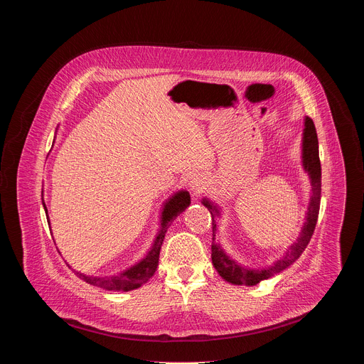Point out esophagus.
I'll use <instances>...</instances> for the list:
<instances>
[{
    "instance_id": "obj_1",
    "label": "esophagus",
    "mask_w": 364,
    "mask_h": 364,
    "mask_svg": "<svg viewBox=\"0 0 364 364\" xmlns=\"http://www.w3.org/2000/svg\"><path fill=\"white\" fill-rule=\"evenodd\" d=\"M188 187L193 193H203L207 188V180L201 174H193L188 181Z\"/></svg>"
}]
</instances>
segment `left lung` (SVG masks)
<instances>
[{
	"instance_id": "obj_1",
	"label": "left lung",
	"mask_w": 364,
	"mask_h": 364,
	"mask_svg": "<svg viewBox=\"0 0 364 364\" xmlns=\"http://www.w3.org/2000/svg\"><path fill=\"white\" fill-rule=\"evenodd\" d=\"M304 132H302V166L304 170L308 173L309 180H311V198H309V205H308V212H306V222L302 226L301 235L296 239L294 245L289 246V249L285 252V255L277 261L274 265L269 268H262V269H250L245 268L240 264L226 255V252L222 249V246L216 242V220L215 218L220 215L219 207L212 203L210 200L203 198V204L209 209L212 215V226H213V242H212V262L215 269L219 272V275L235 285H256L264 279H268L288 267H291L296 259L301 256V253L305 250L306 245L311 240V236L314 233L317 219H318V212H320V201H321V164H320V157H318V138H317V131L316 125L311 118L304 119Z\"/></svg>"
}]
</instances>
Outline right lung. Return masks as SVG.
Returning a JSON list of instances; mask_svg holds the SVG:
<instances>
[{"mask_svg":"<svg viewBox=\"0 0 364 364\" xmlns=\"http://www.w3.org/2000/svg\"><path fill=\"white\" fill-rule=\"evenodd\" d=\"M44 210H46V216H47V209L46 204ZM190 205V193L186 190H181L178 193H176L173 197H170L167 200V203L164 204V209L161 213V228L160 232L154 240V245L151 247V250L146 253V256L142 259L141 262H138L136 265L131 267L129 269L118 274V275H112V277H90V275H85L80 274L77 271L73 269V272L83 279L85 282L93 285V287H100L103 289L108 291H131V289H136L139 288L142 284H145L154 274L157 271L159 267V257H160V249L161 245L164 242V236L167 233V229L170 228L171 222L181 213L184 212L187 207ZM50 225V222H48Z\"/></svg>","mask_w":364,"mask_h":364,"instance_id":"1","label":"right lung"}]
</instances>
